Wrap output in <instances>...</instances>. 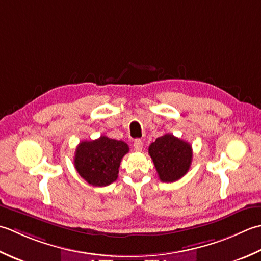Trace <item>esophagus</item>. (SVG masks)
<instances>
[{
    "label": "esophagus",
    "mask_w": 261,
    "mask_h": 261,
    "mask_svg": "<svg viewBox=\"0 0 261 261\" xmlns=\"http://www.w3.org/2000/svg\"><path fill=\"white\" fill-rule=\"evenodd\" d=\"M134 150L136 151V152H141L142 151V148H143V142H142V140H135L134 141Z\"/></svg>",
    "instance_id": "1"
}]
</instances>
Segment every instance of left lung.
<instances>
[{
	"instance_id": "left-lung-1",
	"label": "left lung",
	"mask_w": 261,
	"mask_h": 261,
	"mask_svg": "<svg viewBox=\"0 0 261 261\" xmlns=\"http://www.w3.org/2000/svg\"><path fill=\"white\" fill-rule=\"evenodd\" d=\"M148 154L163 182H173L182 178L188 172L193 160V150L189 143L172 134L158 137L148 147Z\"/></svg>"
}]
</instances>
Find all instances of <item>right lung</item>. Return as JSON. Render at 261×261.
<instances>
[{
    "instance_id": "obj_1",
    "label": "right lung",
    "mask_w": 261,
    "mask_h": 261,
    "mask_svg": "<svg viewBox=\"0 0 261 261\" xmlns=\"http://www.w3.org/2000/svg\"><path fill=\"white\" fill-rule=\"evenodd\" d=\"M128 151L129 147L125 142L107 136L83 141L76 147L74 167L88 184L105 187L116 181L121 159Z\"/></svg>"
}]
</instances>
